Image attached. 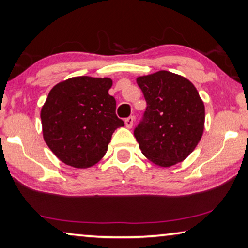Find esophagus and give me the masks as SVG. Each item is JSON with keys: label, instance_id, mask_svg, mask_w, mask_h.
Listing matches in <instances>:
<instances>
[{"label": "esophagus", "instance_id": "1", "mask_svg": "<svg viewBox=\"0 0 248 248\" xmlns=\"http://www.w3.org/2000/svg\"><path fill=\"white\" fill-rule=\"evenodd\" d=\"M133 123H134V117L133 116L125 118V126H126L127 128H131L132 126H133Z\"/></svg>", "mask_w": 248, "mask_h": 248}]
</instances>
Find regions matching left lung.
Returning <instances> with one entry per match:
<instances>
[{
    "instance_id": "1",
    "label": "left lung",
    "mask_w": 248,
    "mask_h": 248,
    "mask_svg": "<svg viewBox=\"0 0 248 248\" xmlns=\"http://www.w3.org/2000/svg\"><path fill=\"white\" fill-rule=\"evenodd\" d=\"M147 109L135 127L142 154L155 165L170 167L191 155L204 131V104L191 81L169 71L137 78Z\"/></svg>"
}]
</instances>
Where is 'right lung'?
Instances as JSON below:
<instances>
[{
	"mask_svg": "<svg viewBox=\"0 0 248 248\" xmlns=\"http://www.w3.org/2000/svg\"><path fill=\"white\" fill-rule=\"evenodd\" d=\"M109 78L76 77L57 83L40 111L43 137L54 155L74 168H89L106 154L111 135L124 122L108 93Z\"/></svg>",
	"mask_w": 248,
	"mask_h": 248,
	"instance_id": "obj_1",
	"label": "right lung"
}]
</instances>
